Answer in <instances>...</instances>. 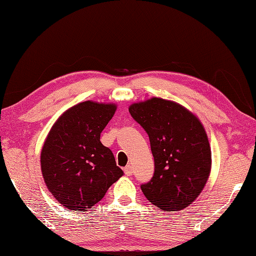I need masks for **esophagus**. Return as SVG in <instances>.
I'll return each instance as SVG.
<instances>
[{
    "label": "esophagus",
    "instance_id": "obj_1",
    "mask_svg": "<svg viewBox=\"0 0 256 256\" xmlns=\"http://www.w3.org/2000/svg\"><path fill=\"white\" fill-rule=\"evenodd\" d=\"M124 173L126 174V175H132V173H133V168H132L131 165H128V166H125V168H124Z\"/></svg>",
    "mask_w": 256,
    "mask_h": 256
}]
</instances>
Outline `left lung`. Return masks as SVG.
I'll list each match as a JSON object with an SVG mask.
<instances>
[{
  "label": "left lung",
  "instance_id": "obj_1",
  "mask_svg": "<svg viewBox=\"0 0 256 256\" xmlns=\"http://www.w3.org/2000/svg\"><path fill=\"white\" fill-rule=\"evenodd\" d=\"M128 112L148 133L154 175L141 185L150 202L165 212L192 204L212 168L208 134L196 115L170 100L152 98L130 105Z\"/></svg>",
  "mask_w": 256,
  "mask_h": 256
}]
</instances>
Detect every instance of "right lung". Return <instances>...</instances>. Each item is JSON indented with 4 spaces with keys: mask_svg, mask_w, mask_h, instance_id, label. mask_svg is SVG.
Listing matches in <instances>:
<instances>
[{
    "mask_svg": "<svg viewBox=\"0 0 256 256\" xmlns=\"http://www.w3.org/2000/svg\"><path fill=\"white\" fill-rule=\"evenodd\" d=\"M116 104L81 102L66 110L45 138L41 170L55 200L72 211H88L124 174L100 141Z\"/></svg>",
    "mask_w": 256,
    "mask_h": 256,
    "instance_id": "add662e5",
    "label": "right lung"
}]
</instances>
